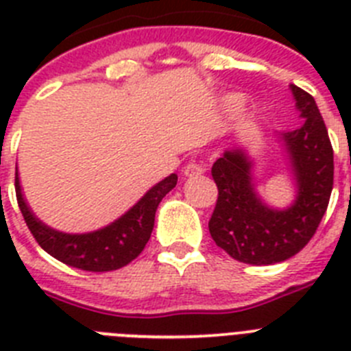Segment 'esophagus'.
Masks as SVG:
<instances>
[{
    "label": "esophagus",
    "mask_w": 351,
    "mask_h": 351,
    "mask_svg": "<svg viewBox=\"0 0 351 351\" xmlns=\"http://www.w3.org/2000/svg\"><path fill=\"white\" fill-rule=\"evenodd\" d=\"M204 172H206V169H204L202 163H198V161H191V163H188V165L184 167V170H182V176H184V178H198V176H202Z\"/></svg>",
    "instance_id": "esophagus-1"
}]
</instances>
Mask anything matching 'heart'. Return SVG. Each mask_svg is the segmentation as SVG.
Instances as JSON below:
<instances>
[{"mask_svg": "<svg viewBox=\"0 0 351 351\" xmlns=\"http://www.w3.org/2000/svg\"><path fill=\"white\" fill-rule=\"evenodd\" d=\"M241 104H243V98L239 95H230L226 96L225 100H223V105H225V108H230V110H234V108L241 107Z\"/></svg>", "mask_w": 351, "mask_h": 351, "instance_id": "heart-1", "label": "heart"}]
</instances>
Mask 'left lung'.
<instances>
[{
    "instance_id": "left-lung-1",
    "label": "left lung",
    "mask_w": 351,
    "mask_h": 351,
    "mask_svg": "<svg viewBox=\"0 0 351 351\" xmlns=\"http://www.w3.org/2000/svg\"><path fill=\"white\" fill-rule=\"evenodd\" d=\"M304 119L293 132L276 133L283 147L295 198L274 207L256 190L255 158L241 142L223 151L213 165L218 202L209 221L210 237L232 258L250 265H272L297 255L324 218L332 193L334 153L316 101L290 84Z\"/></svg>"
}]
</instances>
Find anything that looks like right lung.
<instances>
[{"label":"right lung","instance_id":"right-lung-1","mask_svg":"<svg viewBox=\"0 0 351 351\" xmlns=\"http://www.w3.org/2000/svg\"><path fill=\"white\" fill-rule=\"evenodd\" d=\"M176 184H178V176L170 173L169 178L149 188L135 206L130 207L112 223L93 232L68 234L45 225L31 210L23 193L19 172H15L19 209L23 213L31 234L35 235L36 243L56 260L89 272L116 271L128 265L132 260L141 255L153 232L154 216L161 198L172 188H176Z\"/></svg>","mask_w":351,"mask_h":351}]
</instances>
